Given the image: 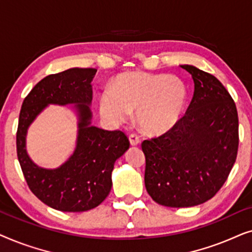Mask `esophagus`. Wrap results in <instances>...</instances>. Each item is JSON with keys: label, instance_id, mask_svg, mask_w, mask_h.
Segmentation results:
<instances>
[{"label": "esophagus", "instance_id": "obj_1", "mask_svg": "<svg viewBox=\"0 0 252 252\" xmlns=\"http://www.w3.org/2000/svg\"><path fill=\"white\" fill-rule=\"evenodd\" d=\"M140 141H141L140 136L137 135V134H135V133L129 134V142L132 146H137V144L140 143Z\"/></svg>", "mask_w": 252, "mask_h": 252}]
</instances>
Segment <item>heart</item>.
Wrapping results in <instances>:
<instances>
[{"label": "heart", "instance_id": "1", "mask_svg": "<svg viewBox=\"0 0 252 252\" xmlns=\"http://www.w3.org/2000/svg\"><path fill=\"white\" fill-rule=\"evenodd\" d=\"M188 99L187 86L168 74L127 72L119 74L99 96V112L112 124H122L135 110L144 132L161 134L177 125Z\"/></svg>", "mask_w": 252, "mask_h": 252}]
</instances>
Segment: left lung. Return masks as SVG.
<instances>
[{
    "label": "left lung",
    "instance_id": "1",
    "mask_svg": "<svg viewBox=\"0 0 252 252\" xmlns=\"http://www.w3.org/2000/svg\"><path fill=\"white\" fill-rule=\"evenodd\" d=\"M194 96L185 116L160 136L144 140V185L158 204L188 208L212 198L236 160L239 117L232 96L215 75L191 65Z\"/></svg>",
    "mask_w": 252,
    "mask_h": 252
}]
</instances>
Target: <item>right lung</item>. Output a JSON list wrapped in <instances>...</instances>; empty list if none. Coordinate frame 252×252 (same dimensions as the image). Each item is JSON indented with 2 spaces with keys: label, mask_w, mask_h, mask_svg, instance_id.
I'll return each mask as SVG.
<instances>
[{
  "label": "right lung",
  "mask_w": 252,
  "mask_h": 252,
  "mask_svg": "<svg viewBox=\"0 0 252 252\" xmlns=\"http://www.w3.org/2000/svg\"><path fill=\"white\" fill-rule=\"evenodd\" d=\"M96 68H70L47 75L24 99L16 135L17 157L31 191L50 208L84 212L106 198L112 187L115 161L129 148L122 130H104L91 125V82ZM48 104H77L79 116L77 148L66 163L55 170L36 167L25 149L30 123Z\"/></svg>",
  "instance_id": "add662e5"
}]
</instances>
